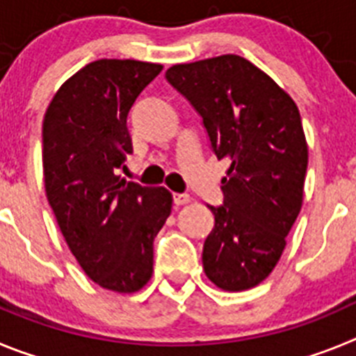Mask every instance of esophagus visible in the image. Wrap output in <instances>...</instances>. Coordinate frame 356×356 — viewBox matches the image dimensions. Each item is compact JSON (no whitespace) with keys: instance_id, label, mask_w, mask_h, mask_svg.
Returning <instances> with one entry per match:
<instances>
[{"instance_id":"1","label":"esophagus","mask_w":356,"mask_h":356,"mask_svg":"<svg viewBox=\"0 0 356 356\" xmlns=\"http://www.w3.org/2000/svg\"><path fill=\"white\" fill-rule=\"evenodd\" d=\"M172 201H175V205H187L188 201H191V196L188 194H172Z\"/></svg>"}]
</instances>
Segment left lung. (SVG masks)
I'll list each match as a JSON object with an SVG mask.
<instances>
[{"mask_svg":"<svg viewBox=\"0 0 356 356\" xmlns=\"http://www.w3.org/2000/svg\"><path fill=\"white\" fill-rule=\"evenodd\" d=\"M165 78L203 118L210 144L229 168L222 207L203 246L213 285L238 292L271 275L303 205L308 146L294 99L238 55L176 64Z\"/></svg>","mask_w":356,"mask_h":356,"instance_id":"8db88e82","label":"left lung"}]
</instances>
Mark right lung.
I'll return each mask as SVG.
<instances>
[{"label":"right lung","mask_w":356,"mask_h":356,"mask_svg":"<svg viewBox=\"0 0 356 356\" xmlns=\"http://www.w3.org/2000/svg\"><path fill=\"white\" fill-rule=\"evenodd\" d=\"M160 64L102 58L62 83L42 122L44 187L85 275L131 294L153 275V241L171 213L165 187L118 175L131 151L127 118Z\"/></svg>","instance_id":"right-lung-1"}]
</instances>
